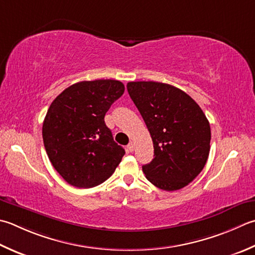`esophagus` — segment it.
Returning <instances> with one entry per match:
<instances>
[{"mask_svg": "<svg viewBox=\"0 0 255 255\" xmlns=\"http://www.w3.org/2000/svg\"><path fill=\"white\" fill-rule=\"evenodd\" d=\"M127 149H128V150L130 151V152H131V151H133V149H134V143H133L132 141H131V142H129V143H128V146H127Z\"/></svg>", "mask_w": 255, "mask_h": 255, "instance_id": "obj_1", "label": "esophagus"}]
</instances>
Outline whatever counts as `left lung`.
Instances as JSON below:
<instances>
[{
	"label": "left lung",
	"mask_w": 255,
	"mask_h": 255,
	"mask_svg": "<svg viewBox=\"0 0 255 255\" xmlns=\"http://www.w3.org/2000/svg\"><path fill=\"white\" fill-rule=\"evenodd\" d=\"M128 94L143 118L154 158L142 171L166 191L188 186L202 171L210 152L211 130L199 105L181 89L158 82H130Z\"/></svg>",
	"instance_id": "obj_1"
}]
</instances>
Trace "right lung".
I'll return each instance as SVG.
<instances>
[{
	"label": "right lung",
	"mask_w": 255,
	"mask_h": 255,
	"mask_svg": "<svg viewBox=\"0 0 255 255\" xmlns=\"http://www.w3.org/2000/svg\"><path fill=\"white\" fill-rule=\"evenodd\" d=\"M125 86L114 79L79 82L54 99L43 123V141L49 161L63 179L76 188L106 181L125 150L114 141L105 115Z\"/></svg>",
	"instance_id": "obj_1"
}]
</instances>
